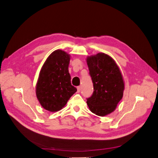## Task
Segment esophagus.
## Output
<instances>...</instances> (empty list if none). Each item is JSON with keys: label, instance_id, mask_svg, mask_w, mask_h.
Returning <instances> with one entry per match:
<instances>
[{"label": "esophagus", "instance_id": "1", "mask_svg": "<svg viewBox=\"0 0 158 158\" xmlns=\"http://www.w3.org/2000/svg\"><path fill=\"white\" fill-rule=\"evenodd\" d=\"M77 92L79 93L80 91H81V87H80V86H78L77 87Z\"/></svg>", "mask_w": 158, "mask_h": 158}]
</instances>
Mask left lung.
<instances>
[{
	"instance_id": "obj_1",
	"label": "left lung",
	"mask_w": 158,
	"mask_h": 158,
	"mask_svg": "<svg viewBox=\"0 0 158 158\" xmlns=\"http://www.w3.org/2000/svg\"><path fill=\"white\" fill-rule=\"evenodd\" d=\"M87 63L94 89L87 99V106L97 115L106 116L115 110L123 98L122 75L115 60L102 52L88 56Z\"/></svg>"
}]
</instances>
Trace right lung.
<instances>
[{
  "mask_svg": "<svg viewBox=\"0 0 158 158\" xmlns=\"http://www.w3.org/2000/svg\"><path fill=\"white\" fill-rule=\"evenodd\" d=\"M69 60L70 55L66 52L56 50L48 56L40 69L36 95L40 104L47 111L60 110L77 91L71 83Z\"/></svg>",
  "mask_w": 158,
  "mask_h": 158,
  "instance_id": "right-lung-1",
  "label": "right lung"
}]
</instances>
